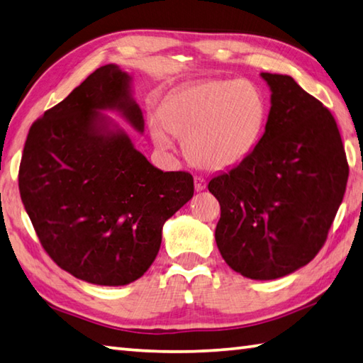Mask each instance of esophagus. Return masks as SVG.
Masks as SVG:
<instances>
[{"mask_svg":"<svg viewBox=\"0 0 363 363\" xmlns=\"http://www.w3.org/2000/svg\"><path fill=\"white\" fill-rule=\"evenodd\" d=\"M206 189V179L201 176H195V190L201 191Z\"/></svg>","mask_w":363,"mask_h":363,"instance_id":"34e87169","label":"esophagus"}]
</instances>
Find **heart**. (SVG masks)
<instances>
[{
    "instance_id": "obj_1",
    "label": "heart",
    "mask_w": 363,
    "mask_h": 363,
    "mask_svg": "<svg viewBox=\"0 0 363 363\" xmlns=\"http://www.w3.org/2000/svg\"><path fill=\"white\" fill-rule=\"evenodd\" d=\"M154 140L162 147L168 135L184 140V152L204 169H228L257 146L266 121V104L252 83L206 80L172 92L160 106Z\"/></svg>"
}]
</instances>
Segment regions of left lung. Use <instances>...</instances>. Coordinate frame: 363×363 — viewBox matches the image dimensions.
Wrapping results in <instances>:
<instances>
[{
  "label": "left lung",
  "instance_id": "obj_1",
  "mask_svg": "<svg viewBox=\"0 0 363 363\" xmlns=\"http://www.w3.org/2000/svg\"><path fill=\"white\" fill-rule=\"evenodd\" d=\"M261 77L272 91L266 132L208 189L220 203L216 242L226 264L274 280L308 264L325 244L350 165L329 108L294 78Z\"/></svg>",
  "mask_w": 363,
  "mask_h": 363
}]
</instances>
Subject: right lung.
I'll use <instances>...</instances> for the list:
<instances>
[{
    "label": "right lung",
    "mask_w": 363,
    "mask_h": 363,
    "mask_svg": "<svg viewBox=\"0 0 363 363\" xmlns=\"http://www.w3.org/2000/svg\"><path fill=\"white\" fill-rule=\"evenodd\" d=\"M129 75L115 64L94 70L30 127L18 190L47 255L94 285L121 286L157 257L162 226L194 196L187 172L152 167L97 110H119L143 130Z\"/></svg>",
    "instance_id": "1"
}]
</instances>
